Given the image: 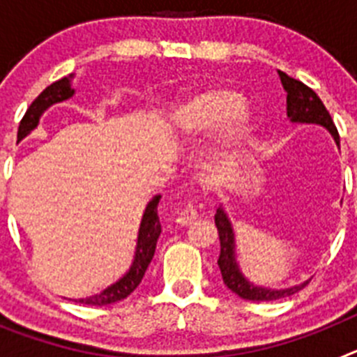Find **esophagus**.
Returning a JSON list of instances; mask_svg holds the SVG:
<instances>
[{"mask_svg":"<svg viewBox=\"0 0 357 357\" xmlns=\"http://www.w3.org/2000/svg\"><path fill=\"white\" fill-rule=\"evenodd\" d=\"M198 218V209L193 206V204H189L185 206L184 209H181V213H176V220L175 222L178 225H191Z\"/></svg>","mask_w":357,"mask_h":357,"instance_id":"1","label":"esophagus"}]
</instances>
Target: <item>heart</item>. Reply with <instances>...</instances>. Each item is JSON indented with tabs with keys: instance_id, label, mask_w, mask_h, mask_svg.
<instances>
[{
	"instance_id": "b5f03b06",
	"label": "heart",
	"mask_w": 357,
	"mask_h": 357,
	"mask_svg": "<svg viewBox=\"0 0 357 357\" xmlns=\"http://www.w3.org/2000/svg\"><path fill=\"white\" fill-rule=\"evenodd\" d=\"M243 94L230 87H211L184 103L176 112V130L182 134H200L232 116L227 139L232 143L245 139L250 130V114L241 109Z\"/></svg>"
}]
</instances>
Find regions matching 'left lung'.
I'll list each match as a JSON object with an SVG mask.
<instances>
[{"instance_id":"8db88e82","label":"left lung","mask_w":357,"mask_h":357,"mask_svg":"<svg viewBox=\"0 0 357 357\" xmlns=\"http://www.w3.org/2000/svg\"><path fill=\"white\" fill-rule=\"evenodd\" d=\"M279 77L282 85H284L288 98H286V109H288V116L291 121L295 123H318L324 125L331 134L334 135L336 143L340 144L338 128L334 125L333 118H331L329 110L321 103L318 94L314 93L311 87L302 84L301 80L288 77L286 73L279 71ZM214 223H216L218 236H220V257H218V266L222 272V279L225 282L227 288L230 291H234L236 295L245 298V301H279V298H286L289 295H295L296 291H301L305 288L307 282L295 288L288 289H268V288H257V286L250 284L245 277L239 272L238 264L234 259V234L230 229V223L227 220L225 213L222 209H218L214 214Z\"/></svg>"}]
</instances>
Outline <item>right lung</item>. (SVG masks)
<instances>
[{"label": "right lung", "mask_w": 357, "mask_h": 357, "mask_svg": "<svg viewBox=\"0 0 357 357\" xmlns=\"http://www.w3.org/2000/svg\"><path fill=\"white\" fill-rule=\"evenodd\" d=\"M75 91L71 89V80L68 77L61 78V80L53 82L52 85H48L39 96L31 102V105L28 107L26 112H24L23 119L19 123L17 130V141L23 139L24 135L30 134L33 128L37 127L39 123L40 114L44 110L48 109L50 105L56 102H64L69 96H73ZM160 197H155L146 206V211L143 214V222L139 227V238H137V250H135L134 263H132L130 270L123 279H119L116 284H112L110 288L103 289L100 295L89 296V298H78L77 302L87 305H109L114 304V302L123 301L127 298L132 291H134L139 282L143 280L144 272H146L148 264L151 263V257L155 254L157 239L160 236V222L159 214H157V206H159Z\"/></svg>", "instance_id": "obj_1"}]
</instances>
